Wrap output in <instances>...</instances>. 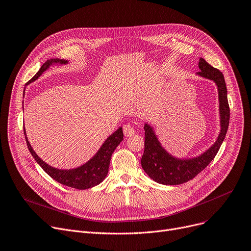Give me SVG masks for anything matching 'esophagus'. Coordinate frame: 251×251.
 I'll use <instances>...</instances> for the list:
<instances>
[{
    "instance_id": "1",
    "label": "esophagus",
    "mask_w": 251,
    "mask_h": 251,
    "mask_svg": "<svg viewBox=\"0 0 251 251\" xmlns=\"http://www.w3.org/2000/svg\"><path fill=\"white\" fill-rule=\"evenodd\" d=\"M123 132H124V135L126 137H129V136L133 135L135 133V129H134V127L132 125L128 123V124H125L123 126Z\"/></svg>"
}]
</instances>
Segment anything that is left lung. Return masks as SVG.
Instances as JSON below:
<instances>
[{
	"label": "left lung",
	"mask_w": 251,
	"mask_h": 251,
	"mask_svg": "<svg viewBox=\"0 0 251 251\" xmlns=\"http://www.w3.org/2000/svg\"><path fill=\"white\" fill-rule=\"evenodd\" d=\"M201 71L199 75L210 79L216 82L219 90L220 114H221V133L214 146L201 155L189 160H179L170 155L162 147L154 135L152 129L144 125V152L141 157V167L146 173L155 182L165 185H179L196 175L210 163L218 153L222 143L225 139L230 121V108L227 98V87L223 73L210 66L204 59L199 63Z\"/></svg>",
	"instance_id": "8db88e82"
}]
</instances>
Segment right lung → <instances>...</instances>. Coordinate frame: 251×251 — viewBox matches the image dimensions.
<instances>
[{"label":"right lung","instance_id":"obj_1","mask_svg":"<svg viewBox=\"0 0 251 251\" xmlns=\"http://www.w3.org/2000/svg\"><path fill=\"white\" fill-rule=\"evenodd\" d=\"M52 63L66 64L67 61L60 59L48 60L42 66L41 69L38 70V72L26 84L36 80V79L41 76L42 73L45 72L49 68V66ZM25 139L31 155L34 157V160L37 162V164L44 169V171L49 176H50L57 182L63 184V185H66L68 187H72L75 189H88L98 185V184H100L105 178V176H107L112 153L123 140V130L120 127L117 131H115V132L104 141L100 150L90 161H88L85 165L73 170H58L55 168H51L50 166H49L44 161L39 159L38 155L32 150L27 138L25 137Z\"/></svg>","mask_w":251,"mask_h":251}]
</instances>
